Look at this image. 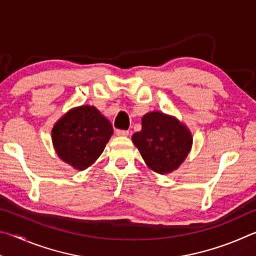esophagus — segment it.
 Listing matches in <instances>:
<instances>
[{
    "label": "esophagus",
    "mask_w": 256,
    "mask_h": 256,
    "mask_svg": "<svg viewBox=\"0 0 256 256\" xmlns=\"http://www.w3.org/2000/svg\"><path fill=\"white\" fill-rule=\"evenodd\" d=\"M128 131H124V130H116V134H118V136H128Z\"/></svg>",
    "instance_id": "1"
}]
</instances>
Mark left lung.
I'll return each mask as SVG.
<instances>
[{
    "label": "left lung",
    "mask_w": 256,
    "mask_h": 256,
    "mask_svg": "<svg viewBox=\"0 0 256 256\" xmlns=\"http://www.w3.org/2000/svg\"><path fill=\"white\" fill-rule=\"evenodd\" d=\"M142 128L132 142L151 170L170 174L185 162L193 144L190 128L175 116L154 110L141 120Z\"/></svg>",
    "instance_id": "obj_1"
}]
</instances>
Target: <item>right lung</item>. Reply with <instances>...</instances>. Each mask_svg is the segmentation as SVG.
<instances>
[{
	"label": "right lung",
	"mask_w": 256,
	"mask_h": 256,
	"mask_svg": "<svg viewBox=\"0 0 256 256\" xmlns=\"http://www.w3.org/2000/svg\"><path fill=\"white\" fill-rule=\"evenodd\" d=\"M110 120L94 106L73 107L56 120L52 142L58 158L76 170L92 166L112 136Z\"/></svg>",
	"instance_id": "1"
}]
</instances>
